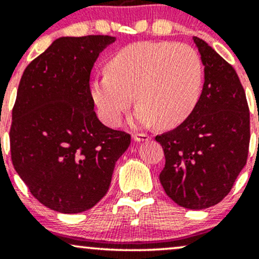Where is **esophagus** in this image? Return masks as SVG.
Here are the masks:
<instances>
[{
	"mask_svg": "<svg viewBox=\"0 0 259 259\" xmlns=\"http://www.w3.org/2000/svg\"><path fill=\"white\" fill-rule=\"evenodd\" d=\"M151 139L150 135H147V134H144V133H135L133 134V140L134 141H138V142H141V141H148V140Z\"/></svg>",
	"mask_w": 259,
	"mask_h": 259,
	"instance_id": "obj_1",
	"label": "esophagus"
}]
</instances>
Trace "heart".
<instances>
[{"instance_id": "obj_1", "label": "heart", "mask_w": 259, "mask_h": 259, "mask_svg": "<svg viewBox=\"0 0 259 259\" xmlns=\"http://www.w3.org/2000/svg\"><path fill=\"white\" fill-rule=\"evenodd\" d=\"M203 69L191 46L173 42H136L115 53L107 74L90 84L100 118L114 126L135 100L142 125H179L191 114L201 95Z\"/></svg>"}]
</instances>
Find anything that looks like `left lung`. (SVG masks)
Returning <instances> with one entry per match:
<instances>
[{
  "label": "left lung",
  "instance_id": "8db88e82",
  "mask_svg": "<svg viewBox=\"0 0 259 259\" xmlns=\"http://www.w3.org/2000/svg\"><path fill=\"white\" fill-rule=\"evenodd\" d=\"M204 65V84L191 114L156 136L165 165L159 181L175 203L204 209L230 192L246 165L249 109L239 76L206 41L194 36Z\"/></svg>",
  "mask_w": 259,
  "mask_h": 259
}]
</instances>
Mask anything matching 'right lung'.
Here are the masks:
<instances>
[{"instance_id":"obj_1","label":"right lung","mask_w":259,"mask_h":259,"mask_svg":"<svg viewBox=\"0 0 259 259\" xmlns=\"http://www.w3.org/2000/svg\"><path fill=\"white\" fill-rule=\"evenodd\" d=\"M115 37H59L25 68L10 133L14 169L38 202L65 214L84 212L111 185L129 134L94 111L90 73Z\"/></svg>"}]
</instances>
